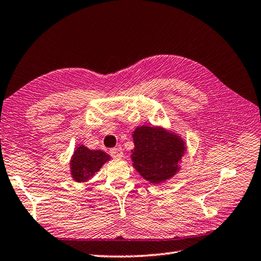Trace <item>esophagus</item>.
Segmentation results:
<instances>
[{
  "mask_svg": "<svg viewBox=\"0 0 261 261\" xmlns=\"http://www.w3.org/2000/svg\"><path fill=\"white\" fill-rule=\"evenodd\" d=\"M110 154L112 157L114 158H121L122 156H123V150H122V148H112V149L110 150Z\"/></svg>",
  "mask_w": 261,
  "mask_h": 261,
  "instance_id": "34e87169",
  "label": "esophagus"
}]
</instances>
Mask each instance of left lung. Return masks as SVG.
I'll return each instance as SVG.
<instances>
[{
    "label": "left lung",
    "instance_id": "1",
    "mask_svg": "<svg viewBox=\"0 0 261 261\" xmlns=\"http://www.w3.org/2000/svg\"><path fill=\"white\" fill-rule=\"evenodd\" d=\"M132 138L135 148L131 160L146 181L158 185L178 171V163L187 149L180 136L161 126L142 125L137 127Z\"/></svg>",
    "mask_w": 261,
    "mask_h": 261
}]
</instances>
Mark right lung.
Listing matches in <instances>:
<instances>
[{"label":"right lung","mask_w":261,"mask_h":261,"mask_svg":"<svg viewBox=\"0 0 261 261\" xmlns=\"http://www.w3.org/2000/svg\"><path fill=\"white\" fill-rule=\"evenodd\" d=\"M110 160V155L101 150H90L84 145L75 148L71 158V175L76 182H86L100 170Z\"/></svg>","instance_id":"right-lung-1"}]
</instances>
